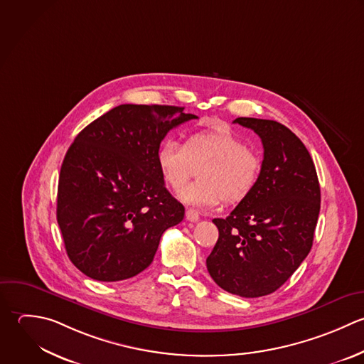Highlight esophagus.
<instances>
[{
	"instance_id": "1",
	"label": "esophagus",
	"mask_w": 364,
	"mask_h": 364,
	"mask_svg": "<svg viewBox=\"0 0 364 364\" xmlns=\"http://www.w3.org/2000/svg\"><path fill=\"white\" fill-rule=\"evenodd\" d=\"M186 218L191 223H196L200 220V215H198V211L194 210V208H187L186 210Z\"/></svg>"
}]
</instances>
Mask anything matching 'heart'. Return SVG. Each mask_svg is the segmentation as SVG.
<instances>
[{"label":"heart","instance_id":"b5f03b06","mask_svg":"<svg viewBox=\"0 0 364 364\" xmlns=\"http://www.w3.org/2000/svg\"><path fill=\"white\" fill-rule=\"evenodd\" d=\"M156 161L163 181L177 191L185 183L196 165L204 162L199 176L201 182L180 191V198L198 208L217 207L223 200L240 203L257 187L262 160L247 143L230 129L214 127L191 132L184 144L166 139Z\"/></svg>","mask_w":364,"mask_h":364}]
</instances>
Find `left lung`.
Masks as SVG:
<instances>
[{"label": "left lung", "instance_id": "8db88e82", "mask_svg": "<svg viewBox=\"0 0 364 364\" xmlns=\"http://www.w3.org/2000/svg\"><path fill=\"white\" fill-rule=\"evenodd\" d=\"M262 140V173L254 191L227 218H214L218 241L207 269L224 291L259 298L275 292L308 257L321 210L314 160L287 126L265 119L234 120Z\"/></svg>", "mask_w": 364, "mask_h": 364}]
</instances>
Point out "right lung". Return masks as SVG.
<instances>
[{
    "mask_svg": "<svg viewBox=\"0 0 364 364\" xmlns=\"http://www.w3.org/2000/svg\"><path fill=\"white\" fill-rule=\"evenodd\" d=\"M191 119L178 106L120 105L75 137L60 167L56 220L69 259L86 277L116 282L140 274L163 232L183 221L156 153Z\"/></svg>",
    "mask_w": 364,
    "mask_h": 364,
    "instance_id": "1",
    "label": "right lung"
}]
</instances>
